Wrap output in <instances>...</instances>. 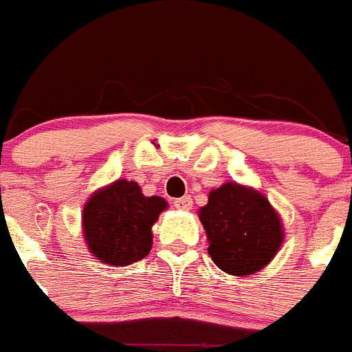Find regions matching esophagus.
I'll use <instances>...</instances> for the list:
<instances>
[{"label": "esophagus", "mask_w": 352, "mask_h": 352, "mask_svg": "<svg viewBox=\"0 0 352 352\" xmlns=\"http://www.w3.org/2000/svg\"><path fill=\"white\" fill-rule=\"evenodd\" d=\"M174 207L179 210H190L192 209V198L190 196H184V198L174 199Z\"/></svg>", "instance_id": "obj_1"}]
</instances>
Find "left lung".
Listing matches in <instances>:
<instances>
[{
    "label": "left lung",
    "mask_w": 352,
    "mask_h": 352,
    "mask_svg": "<svg viewBox=\"0 0 352 352\" xmlns=\"http://www.w3.org/2000/svg\"><path fill=\"white\" fill-rule=\"evenodd\" d=\"M198 216L210 258L232 276H249L269 265L285 238L282 218L265 194L236 182L210 190Z\"/></svg>",
    "instance_id": "left-lung-1"
}]
</instances>
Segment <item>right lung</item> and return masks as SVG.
<instances>
[{
    "label": "right lung",
    "instance_id": "add662e5",
    "mask_svg": "<svg viewBox=\"0 0 352 352\" xmlns=\"http://www.w3.org/2000/svg\"><path fill=\"white\" fill-rule=\"evenodd\" d=\"M168 204L122 178L91 194L81 212L87 249L101 263L127 267L153 249V225Z\"/></svg>",
    "mask_w": 352,
    "mask_h": 352
}]
</instances>
